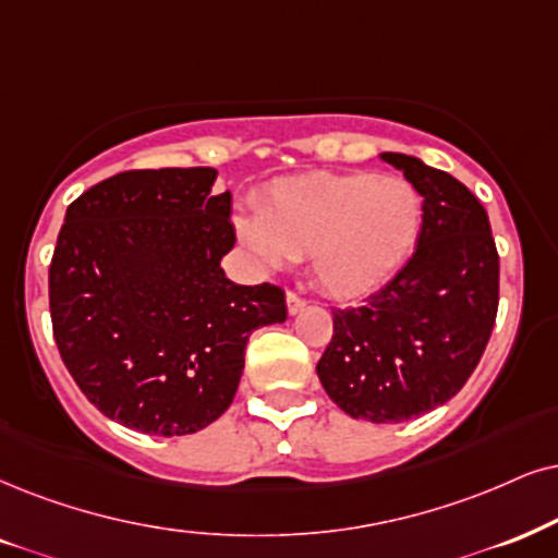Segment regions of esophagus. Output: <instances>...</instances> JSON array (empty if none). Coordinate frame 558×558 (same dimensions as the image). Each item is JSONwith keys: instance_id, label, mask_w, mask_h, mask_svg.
I'll use <instances>...</instances> for the list:
<instances>
[{"instance_id": "esophagus-1", "label": "esophagus", "mask_w": 558, "mask_h": 558, "mask_svg": "<svg viewBox=\"0 0 558 558\" xmlns=\"http://www.w3.org/2000/svg\"><path fill=\"white\" fill-rule=\"evenodd\" d=\"M286 303H288V314H299L303 306H306V301L301 299L299 293H293V291H288V295H286Z\"/></svg>"}]
</instances>
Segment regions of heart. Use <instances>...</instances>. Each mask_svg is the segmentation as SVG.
<instances>
[{"label": "heart", "mask_w": 558, "mask_h": 558, "mask_svg": "<svg viewBox=\"0 0 558 558\" xmlns=\"http://www.w3.org/2000/svg\"><path fill=\"white\" fill-rule=\"evenodd\" d=\"M422 229V197L399 178L314 172L272 182L257 201V223L236 234L267 267L288 257L312 263L331 299L376 293L412 255Z\"/></svg>", "instance_id": "b5f03b06"}]
</instances>
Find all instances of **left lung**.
Here are the masks:
<instances>
[{"label":"left lung","instance_id":"obj_1","mask_svg":"<svg viewBox=\"0 0 558 558\" xmlns=\"http://www.w3.org/2000/svg\"><path fill=\"white\" fill-rule=\"evenodd\" d=\"M422 195L417 250L368 295L335 308V335L316 373L355 420L407 422L446 404L482 361L497 319L499 255L471 190L417 157L386 151Z\"/></svg>","mask_w":558,"mask_h":558}]
</instances>
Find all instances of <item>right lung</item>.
<instances>
[{
  "label": "right lung",
  "mask_w": 558,
  "mask_h": 558,
  "mask_svg": "<svg viewBox=\"0 0 558 558\" xmlns=\"http://www.w3.org/2000/svg\"><path fill=\"white\" fill-rule=\"evenodd\" d=\"M214 167L131 169L66 208L48 270L53 340L84 397L146 435H190L234 401L246 340L283 288L236 286L231 193Z\"/></svg>",
  "instance_id": "1"
}]
</instances>
